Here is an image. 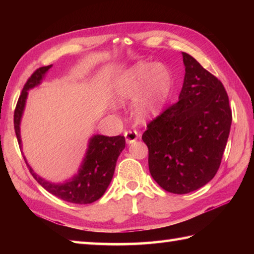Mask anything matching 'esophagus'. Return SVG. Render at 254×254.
<instances>
[{"label": "esophagus", "instance_id": "1", "mask_svg": "<svg viewBox=\"0 0 254 254\" xmlns=\"http://www.w3.org/2000/svg\"><path fill=\"white\" fill-rule=\"evenodd\" d=\"M124 136H126V141L127 144H131L138 138V132L136 130H127L124 132Z\"/></svg>", "mask_w": 254, "mask_h": 254}]
</instances>
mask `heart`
I'll return each instance as SVG.
<instances>
[{
  "label": "heart",
  "mask_w": 254,
  "mask_h": 254,
  "mask_svg": "<svg viewBox=\"0 0 254 254\" xmlns=\"http://www.w3.org/2000/svg\"><path fill=\"white\" fill-rule=\"evenodd\" d=\"M171 84V75L166 66L139 62L119 79L117 93L123 100L137 96L134 111L139 120H146L163 108L170 94Z\"/></svg>",
  "instance_id": "b5f03b06"
}]
</instances>
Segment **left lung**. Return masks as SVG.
<instances>
[{
  "mask_svg": "<svg viewBox=\"0 0 254 254\" xmlns=\"http://www.w3.org/2000/svg\"><path fill=\"white\" fill-rule=\"evenodd\" d=\"M185 82L176 104L147 124L148 167L165 191L186 194L213 179L229 136L231 108L223 83L182 52Z\"/></svg>",
  "mask_w": 254,
  "mask_h": 254,
  "instance_id": "left-lung-1",
  "label": "left lung"
}]
</instances>
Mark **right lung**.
<instances>
[{"mask_svg": "<svg viewBox=\"0 0 254 254\" xmlns=\"http://www.w3.org/2000/svg\"><path fill=\"white\" fill-rule=\"evenodd\" d=\"M51 66L52 65H48L37 68L27 79L20 93L14 111V128L19 146L21 143L19 123L27 98V90L39 84L46 72ZM124 147H126L124 136L95 135L93 138H90L89 147L78 175L75 176L71 181L63 183V185H53V183L48 182L37 176L30 168V166L27 164L25 157L24 159L32 177L48 192L69 203L89 204L104 195L112 180L113 174H115L117 159Z\"/></svg>", "mask_w": 254, "mask_h": 254, "instance_id": "1", "label": "right lung"}]
</instances>
